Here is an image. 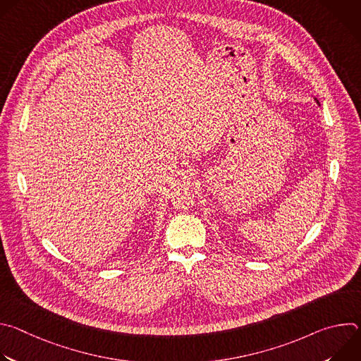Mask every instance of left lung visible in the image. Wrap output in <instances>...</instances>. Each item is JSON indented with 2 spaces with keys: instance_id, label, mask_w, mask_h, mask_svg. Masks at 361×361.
Returning a JSON list of instances; mask_svg holds the SVG:
<instances>
[{
  "instance_id": "1",
  "label": "left lung",
  "mask_w": 361,
  "mask_h": 361,
  "mask_svg": "<svg viewBox=\"0 0 361 361\" xmlns=\"http://www.w3.org/2000/svg\"><path fill=\"white\" fill-rule=\"evenodd\" d=\"M316 101H317V99H316ZM317 104H319V101H317Z\"/></svg>"
}]
</instances>
